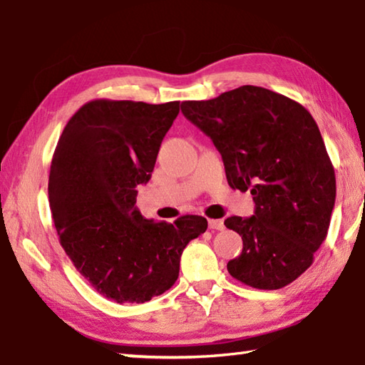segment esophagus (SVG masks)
<instances>
[{"mask_svg":"<svg viewBox=\"0 0 365 365\" xmlns=\"http://www.w3.org/2000/svg\"><path fill=\"white\" fill-rule=\"evenodd\" d=\"M209 228L210 230H223L225 228L223 220H214V218H210V220H209Z\"/></svg>","mask_w":365,"mask_h":365,"instance_id":"esophagus-1","label":"esophagus"}]
</instances>
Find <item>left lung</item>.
<instances>
[{
	"instance_id": "8db88e82",
	"label": "left lung",
	"mask_w": 365,
	"mask_h": 365,
	"mask_svg": "<svg viewBox=\"0 0 365 365\" xmlns=\"http://www.w3.org/2000/svg\"><path fill=\"white\" fill-rule=\"evenodd\" d=\"M182 113L220 151L230 187L254 196V215L225 220L242 237L228 273L254 289L286 287L313 264L335 204V170L314 118L257 86L182 102Z\"/></svg>"
}]
</instances>
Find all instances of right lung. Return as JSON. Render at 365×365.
Listing matches in <instances>:
<instances>
[{
	"label": "right lung",
	"instance_id": "add662e5",
	"mask_svg": "<svg viewBox=\"0 0 365 365\" xmlns=\"http://www.w3.org/2000/svg\"><path fill=\"white\" fill-rule=\"evenodd\" d=\"M180 102L97 98L65 125L49 170L58 241L86 281L116 303H145L174 286L187 244L207 230L200 215L143 218L137 187L155 169Z\"/></svg>",
	"mask_w": 365,
	"mask_h": 365
}]
</instances>
